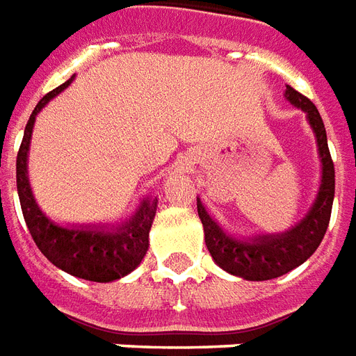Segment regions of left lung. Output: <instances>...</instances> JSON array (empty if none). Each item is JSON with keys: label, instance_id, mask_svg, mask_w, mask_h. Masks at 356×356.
<instances>
[{"label": "left lung", "instance_id": "left-lung-1", "mask_svg": "<svg viewBox=\"0 0 356 356\" xmlns=\"http://www.w3.org/2000/svg\"><path fill=\"white\" fill-rule=\"evenodd\" d=\"M285 96L291 104L300 107L307 115V120L317 138L318 154L323 162L321 188L307 217L298 226L281 236H259L254 241H239L226 236V232H222V228L207 215L205 207L198 200V215L204 225L205 245L211 252L213 260L232 275H239L249 281H268L285 275L300 264H304L317 251V247L325 238L332 213L336 179L323 118L312 99L302 96L292 86H286Z\"/></svg>", "mask_w": 356, "mask_h": 356}]
</instances>
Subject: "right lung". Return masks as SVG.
I'll list each match as a JSON object with an SVG mask.
<instances>
[{
	"instance_id": "obj_1",
	"label": "right lung",
	"mask_w": 356,
	"mask_h": 356,
	"mask_svg": "<svg viewBox=\"0 0 356 356\" xmlns=\"http://www.w3.org/2000/svg\"><path fill=\"white\" fill-rule=\"evenodd\" d=\"M71 81L73 77L43 96L26 124L17 156L18 198L31 238L39 247V251L52 264L75 277L107 283L128 275L143 260L145 252L149 249V230L156 213V200H143L139 211L134 215L130 222H126L115 232L97 228H62L49 220L39 209L31 194L26 171L31 130L35 115L43 109L49 99L64 90Z\"/></svg>"
}]
</instances>
